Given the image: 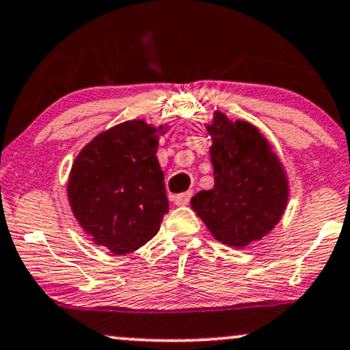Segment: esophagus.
Listing matches in <instances>:
<instances>
[{
	"instance_id": "34e87169",
	"label": "esophagus",
	"mask_w": 350,
	"mask_h": 350,
	"mask_svg": "<svg viewBox=\"0 0 350 350\" xmlns=\"http://www.w3.org/2000/svg\"><path fill=\"white\" fill-rule=\"evenodd\" d=\"M190 197H192V192H184V193H179V196H176L174 197V203L178 206H184V205H187L189 203V200H190Z\"/></svg>"
}]
</instances>
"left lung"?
<instances>
[{
    "label": "left lung",
    "mask_w": 350,
    "mask_h": 350,
    "mask_svg": "<svg viewBox=\"0 0 350 350\" xmlns=\"http://www.w3.org/2000/svg\"><path fill=\"white\" fill-rule=\"evenodd\" d=\"M206 131L215 185L196 193L190 206L216 241L241 249L280 223L289 196L284 167L250 122L216 111Z\"/></svg>",
    "instance_id": "8db88e82"
}]
</instances>
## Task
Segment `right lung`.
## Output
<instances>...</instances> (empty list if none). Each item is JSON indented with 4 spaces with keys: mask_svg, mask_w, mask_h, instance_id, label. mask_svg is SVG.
I'll return each instance as SVG.
<instances>
[{
    "mask_svg": "<svg viewBox=\"0 0 350 350\" xmlns=\"http://www.w3.org/2000/svg\"><path fill=\"white\" fill-rule=\"evenodd\" d=\"M165 127L144 119L101 132L82 148L69 174L72 213L96 245L131 254L160 231L170 210L157 158Z\"/></svg>",
    "mask_w": 350,
    "mask_h": 350,
    "instance_id": "right-lung-1",
    "label": "right lung"
}]
</instances>
